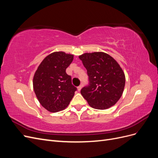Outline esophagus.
Returning a JSON list of instances; mask_svg holds the SVG:
<instances>
[{"label": "esophagus", "mask_w": 158, "mask_h": 158, "mask_svg": "<svg viewBox=\"0 0 158 158\" xmlns=\"http://www.w3.org/2000/svg\"><path fill=\"white\" fill-rule=\"evenodd\" d=\"M82 85H79V86L78 87V90L79 91V92H80V91L81 90V89H82Z\"/></svg>", "instance_id": "34e87169"}]
</instances>
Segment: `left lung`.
<instances>
[{
  "label": "left lung",
  "instance_id": "left-lung-1",
  "mask_svg": "<svg viewBox=\"0 0 158 158\" xmlns=\"http://www.w3.org/2000/svg\"><path fill=\"white\" fill-rule=\"evenodd\" d=\"M87 70L89 84L81 94L89 106L97 109L112 107L121 98L125 85V76L117 62L103 52L79 56Z\"/></svg>",
  "mask_w": 158,
  "mask_h": 158
}]
</instances>
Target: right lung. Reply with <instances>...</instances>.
<instances>
[{"label":"right lung","mask_w":158,"mask_h":158,"mask_svg":"<svg viewBox=\"0 0 158 158\" xmlns=\"http://www.w3.org/2000/svg\"><path fill=\"white\" fill-rule=\"evenodd\" d=\"M74 59L73 55L59 51L47 56L33 76L36 97L47 111L56 113L69 106L77 88L72 84L66 69Z\"/></svg>","instance_id":"1"}]
</instances>
